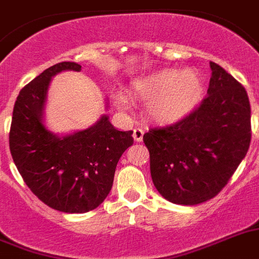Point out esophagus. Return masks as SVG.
<instances>
[{"label": "esophagus", "instance_id": "esophagus-1", "mask_svg": "<svg viewBox=\"0 0 259 259\" xmlns=\"http://www.w3.org/2000/svg\"><path fill=\"white\" fill-rule=\"evenodd\" d=\"M143 136H144V130H141V128H135L134 130V139L136 141H141L143 140Z\"/></svg>", "mask_w": 259, "mask_h": 259}]
</instances>
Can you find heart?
Segmentation results:
<instances>
[{"label":"heart","mask_w":259,"mask_h":259,"mask_svg":"<svg viewBox=\"0 0 259 259\" xmlns=\"http://www.w3.org/2000/svg\"><path fill=\"white\" fill-rule=\"evenodd\" d=\"M134 90L140 98L149 99L148 114L161 123L178 121L193 111L203 97V79L196 70L180 73L178 69H162L139 79Z\"/></svg>","instance_id":"obj_1"}]
</instances>
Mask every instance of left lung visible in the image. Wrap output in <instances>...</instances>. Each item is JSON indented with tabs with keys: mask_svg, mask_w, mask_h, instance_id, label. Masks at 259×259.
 I'll return each instance as SVG.
<instances>
[{
	"mask_svg": "<svg viewBox=\"0 0 259 259\" xmlns=\"http://www.w3.org/2000/svg\"><path fill=\"white\" fill-rule=\"evenodd\" d=\"M212 69L207 97L181 120L151 128L144 144L157 191L176 204L215 198L246 154L251 139L245 88L222 66Z\"/></svg>",
	"mask_w": 259,
	"mask_h": 259,
	"instance_id": "left-lung-1",
	"label": "left lung"
}]
</instances>
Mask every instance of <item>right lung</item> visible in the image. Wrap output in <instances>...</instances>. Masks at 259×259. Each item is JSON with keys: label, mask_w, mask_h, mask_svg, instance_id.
Segmentation results:
<instances>
[{"label": "right lung", "mask_w": 259, "mask_h": 259, "mask_svg": "<svg viewBox=\"0 0 259 259\" xmlns=\"http://www.w3.org/2000/svg\"><path fill=\"white\" fill-rule=\"evenodd\" d=\"M81 70L63 61L35 77L19 92L13 110L9 145L15 166L28 189L51 208L83 213L108 195L119 158L134 144L132 131H118L102 116L96 125L57 138L41 123L51 77Z\"/></svg>", "instance_id": "obj_1"}]
</instances>
